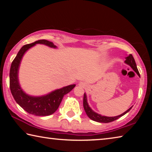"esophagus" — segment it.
Wrapping results in <instances>:
<instances>
[{
	"mask_svg": "<svg viewBox=\"0 0 152 152\" xmlns=\"http://www.w3.org/2000/svg\"><path fill=\"white\" fill-rule=\"evenodd\" d=\"M79 85L80 86H84V84L83 83H82V82H80V83L79 84Z\"/></svg>",
	"mask_w": 152,
	"mask_h": 152,
	"instance_id": "34e87169",
	"label": "esophagus"
}]
</instances>
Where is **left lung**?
Returning <instances> with one entry per match:
<instances>
[{"instance_id": "obj_1", "label": "left lung", "mask_w": 152, "mask_h": 152, "mask_svg": "<svg viewBox=\"0 0 152 152\" xmlns=\"http://www.w3.org/2000/svg\"><path fill=\"white\" fill-rule=\"evenodd\" d=\"M125 62L126 64H129V65L133 68V70H134L135 72L138 74L139 76H140V72H139V71L137 70V65H136V64H135L134 58H133V56L132 54L129 55V56H127V57L126 58V60L125 61ZM83 106H84V110H85L86 115H88V117L90 118V119L94 121L99 122V123H110V122L114 121L117 120V119H119V118H120L121 117H122L124 115H125L126 113L129 111L132 108V107L129 108V109L127 110H126L125 113H123V114L120 115H119V116H117V117H110L102 116V115L98 114V113L93 111V110H92L91 109V108L89 107L88 104V102H87L86 96L85 93H84V94Z\"/></svg>"}]
</instances>
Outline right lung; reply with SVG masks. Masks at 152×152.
I'll use <instances>...</instances> for the list:
<instances>
[{
    "label": "right lung",
    "mask_w": 152,
    "mask_h": 152,
    "mask_svg": "<svg viewBox=\"0 0 152 152\" xmlns=\"http://www.w3.org/2000/svg\"><path fill=\"white\" fill-rule=\"evenodd\" d=\"M36 43H42L50 46L51 48H56V46L52 42L45 39H40L36 41L34 43L23 46L11 64L9 80L10 89L15 101L25 111L29 113V114L37 115V116H48L56 111L62 101L64 95L70 92L76 85L75 84L69 85L53 91L45 96L39 97L29 96L22 91L18 81V70H19V64L25 51L35 45Z\"/></svg>",
    "instance_id": "right-lung-1"
}]
</instances>
